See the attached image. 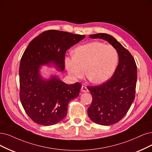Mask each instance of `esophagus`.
<instances>
[{
	"mask_svg": "<svg viewBox=\"0 0 152 152\" xmlns=\"http://www.w3.org/2000/svg\"><path fill=\"white\" fill-rule=\"evenodd\" d=\"M81 91L82 92H88V89L87 88V87H86L85 86H82L81 88Z\"/></svg>",
	"mask_w": 152,
	"mask_h": 152,
	"instance_id": "1",
	"label": "esophagus"
}]
</instances>
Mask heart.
Masks as SVG:
<instances>
[{
	"label": "heart",
	"mask_w": 152,
	"mask_h": 152,
	"mask_svg": "<svg viewBox=\"0 0 152 152\" xmlns=\"http://www.w3.org/2000/svg\"><path fill=\"white\" fill-rule=\"evenodd\" d=\"M73 56L64 59L66 68L74 80L82 79L86 75L94 84H101L113 75L118 62V54L111 45L94 41L76 48Z\"/></svg>",
	"instance_id": "obj_1"
}]
</instances>
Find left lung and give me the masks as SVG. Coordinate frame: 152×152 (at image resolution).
<instances>
[{"instance_id": "left-lung-1", "label": "left lung", "mask_w": 152, "mask_h": 152, "mask_svg": "<svg viewBox=\"0 0 152 152\" xmlns=\"http://www.w3.org/2000/svg\"><path fill=\"white\" fill-rule=\"evenodd\" d=\"M103 39L113 46L119 56V63L109 80L98 86H88L93 100L88 109L89 118L98 125H114L124 117L135 97L137 67L128 50L111 35L99 33L89 36Z\"/></svg>"}]
</instances>
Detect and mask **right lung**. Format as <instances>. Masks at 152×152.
Instances as JSON below:
<instances>
[{"mask_svg":"<svg viewBox=\"0 0 152 152\" xmlns=\"http://www.w3.org/2000/svg\"><path fill=\"white\" fill-rule=\"evenodd\" d=\"M85 37L57 30L46 31L30 42L19 66L20 99L27 115L39 125L50 126L64 119L67 104L79 96L81 84L67 85L56 76L42 79L39 69L53 63L64 69L66 50Z\"/></svg>","mask_w":152,"mask_h":152,"instance_id":"right-lung-1","label":"right lung"}]
</instances>
